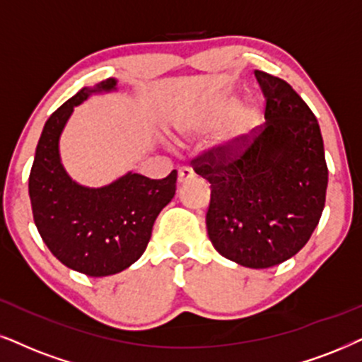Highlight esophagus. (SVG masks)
<instances>
[{"mask_svg":"<svg viewBox=\"0 0 362 362\" xmlns=\"http://www.w3.org/2000/svg\"><path fill=\"white\" fill-rule=\"evenodd\" d=\"M192 178H194V170L192 168H178V184H187Z\"/></svg>","mask_w":362,"mask_h":362,"instance_id":"esophagus-1","label":"esophagus"}]
</instances>
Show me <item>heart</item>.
Returning <instances> with one entry per match:
<instances>
[{
  "mask_svg": "<svg viewBox=\"0 0 362 362\" xmlns=\"http://www.w3.org/2000/svg\"><path fill=\"white\" fill-rule=\"evenodd\" d=\"M234 105V100L228 98L221 105H217V107H214L202 120L187 127L184 130V135L207 134V132L217 128V125L222 122V118L226 117L227 113H230L221 128L217 145L218 148L227 155L239 152V148L245 144V140L249 139V136L254 134L255 128L259 127L260 118H262V112H260L259 105L255 102H245L235 108Z\"/></svg>",
  "mask_w": 362,
  "mask_h": 362,
  "instance_id": "heart-1",
  "label": "heart"
}]
</instances>
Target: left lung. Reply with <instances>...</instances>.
<instances>
[{
	"label": "left lung",
	"instance_id": "left-lung-1",
	"mask_svg": "<svg viewBox=\"0 0 362 362\" xmlns=\"http://www.w3.org/2000/svg\"><path fill=\"white\" fill-rule=\"evenodd\" d=\"M265 123L239 152L212 148L194 160L210 184L207 232L218 254L250 269L299 252L321 218L327 165L321 128L292 86L255 70Z\"/></svg>",
	"mask_w": 362,
	"mask_h": 362
}]
</instances>
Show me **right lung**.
Segmentation results:
<instances>
[{
    "label": "right lung",
    "instance_id": "right-lung-1",
    "mask_svg": "<svg viewBox=\"0 0 362 362\" xmlns=\"http://www.w3.org/2000/svg\"><path fill=\"white\" fill-rule=\"evenodd\" d=\"M117 91V78L85 86L45 123L30 172V200L41 239L59 262L90 277L122 272L141 257L155 218L177 189V170L162 180L128 172L91 189L68 175L59 136L73 110L93 93Z\"/></svg>",
    "mask_w": 362,
    "mask_h": 362
}]
</instances>
